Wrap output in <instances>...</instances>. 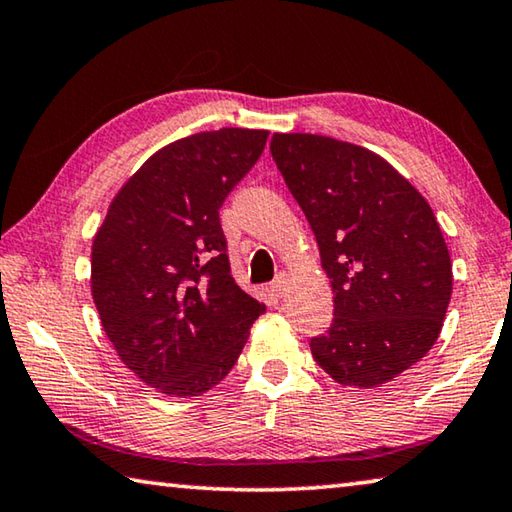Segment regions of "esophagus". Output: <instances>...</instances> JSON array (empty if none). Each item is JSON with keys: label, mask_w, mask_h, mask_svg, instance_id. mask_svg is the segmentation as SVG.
Instances as JSON below:
<instances>
[{"label": "esophagus", "mask_w": 512, "mask_h": 512, "mask_svg": "<svg viewBox=\"0 0 512 512\" xmlns=\"http://www.w3.org/2000/svg\"><path fill=\"white\" fill-rule=\"evenodd\" d=\"M285 291H287V278H285V275H278V278L271 282V294L275 298H282V296H285Z\"/></svg>", "instance_id": "esophagus-1"}]
</instances>
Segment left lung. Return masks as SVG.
<instances>
[{"mask_svg": "<svg viewBox=\"0 0 512 512\" xmlns=\"http://www.w3.org/2000/svg\"><path fill=\"white\" fill-rule=\"evenodd\" d=\"M271 154L303 209L335 294L310 342L339 385L380 387L440 337L451 257L426 198L380 154L319 134H273Z\"/></svg>", "mask_w": 512, "mask_h": 512, "instance_id": "left-lung-1", "label": "left lung"}]
</instances>
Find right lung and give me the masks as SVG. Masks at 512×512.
I'll return each mask as SVG.
<instances>
[{
	"label": "right lung",
	"mask_w": 512,
	"mask_h": 512,
	"mask_svg": "<svg viewBox=\"0 0 512 512\" xmlns=\"http://www.w3.org/2000/svg\"><path fill=\"white\" fill-rule=\"evenodd\" d=\"M266 129L168 143L111 200L91 250V294L118 358L161 394L221 383L266 305L230 273L221 209L264 152Z\"/></svg>",
	"instance_id": "right-lung-1"
}]
</instances>
